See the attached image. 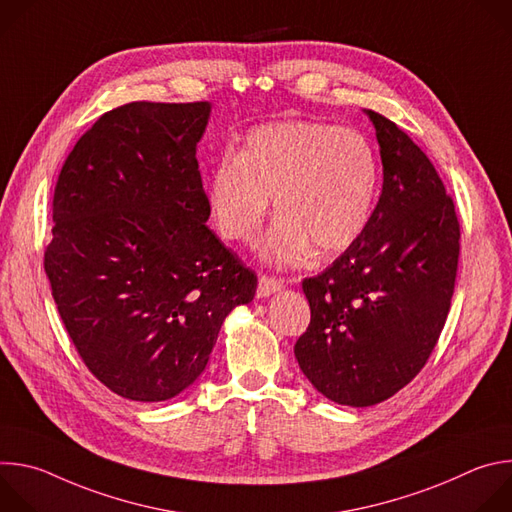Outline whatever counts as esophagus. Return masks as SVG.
Instances as JSON below:
<instances>
[{
  "label": "esophagus",
  "mask_w": 512,
  "mask_h": 512,
  "mask_svg": "<svg viewBox=\"0 0 512 512\" xmlns=\"http://www.w3.org/2000/svg\"><path fill=\"white\" fill-rule=\"evenodd\" d=\"M283 287V281L277 277H269V275H261L259 277V285H257V298H269L275 291H279Z\"/></svg>",
  "instance_id": "34e87169"
}]
</instances>
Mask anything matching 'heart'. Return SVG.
Listing matches in <instances>:
<instances>
[{"instance_id": "obj_1", "label": "heart", "mask_w": 512, "mask_h": 512, "mask_svg": "<svg viewBox=\"0 0 512 512\" xmlns=\"http://www.w3.org/2000/svg\"><path fill=\"white\" fill-rule=\"evenodd\" d=\"M379 158L358 131L320 121H277L249 131L235 158L206 182L212 223L225 239L253 243L269 200L279 216L261 257L298 265L348 251L367 231L379 194Z\"/></svg>"}]
</instances>
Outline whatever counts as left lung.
Listing matches in <instances>:
<instances>
[{
    "label": "left lung",
    "mask_w": 512,
    "mask_h": 512,
    "mask_svg": "<svg viewBox=\"0 0 512 512\" xmlns=\"http://www.w3.org/2000/svg\"><path fill=\"white\" fill-rule=\"evenodd\" d=\"M371 119L383 190L362 237L302 283L310 326L294 352L306 379L338 405L371 407L403 389L446 324L460 255L452 198L413 139Z\"/></svg>",
    "instance_id": "8db88e82"
}]
</instances>
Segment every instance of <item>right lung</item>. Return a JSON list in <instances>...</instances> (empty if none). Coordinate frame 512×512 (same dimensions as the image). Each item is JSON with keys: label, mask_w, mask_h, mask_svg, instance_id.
<instances>
[{"label": "right lung", "mask_w": 512, "mask_h": 512, "mask_svg": "<svg viewBox=\"0 0 512 512\" xmlns=\"http://www.w3.org/2000/svg\"><path fill=\"white\" fill-rule=\"evenodd\" d=\"M210 109L137 101L101 115L54 188L44 269L58 314L89 371L131 401L188 389L257 289L206 227L196 148Z\"/></svg>", "instance_id": "1"}]
</instances>
